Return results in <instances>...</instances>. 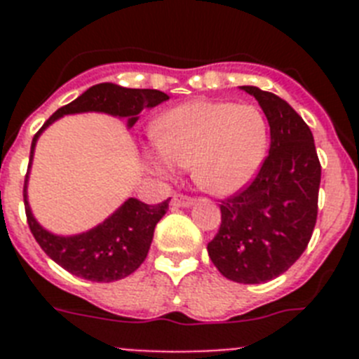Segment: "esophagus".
Listing matches in <instances>:
<instances>
[{
  "mask_svg": "<svg viewBox=\"0 0 359 359\" xmlns=\"http://www.w3.org/2000/svg\"><path fill=\"white\" fill-rule=\"evenodd\" d=\"M194 205V198H189V196H182L176 194L172 198V207L176 208H189Z\"/></svg>",
  "mask_w": 359,
  "mask_h": 359,
  "instance_id": "34e87169",
  "label": "esophagus"
}]
</instances>
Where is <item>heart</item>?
Here are the masks:
<instances>
[{
  "label": "heart",
  "instance_id": "heart-1",
  "mask_svg": "<svg viewBox=\"0 0 359 359\" xmlns=\"http://www.w3.org/2000/svg\"><path fill=\"white\" fill-rule=\"evenodd\" d=\"M158 154L147 163L158 176L172 165L190 167L196 185L214 196H231L261 169L269 142L268 120L250 104L196 98L165 111L154 122Z\"/></svg>",
  "mask_w": 359,
  "mask_h": 359
}]
</instances>
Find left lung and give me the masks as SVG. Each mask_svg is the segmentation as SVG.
Segmentation results:
<instances>
[{"mask_svg":"<svg viewBox=\"0 0 359 359\" xmlns=\"http://www.w3.org/2000/svg\"><path fill=\"white\" fill-rule=\"evenodd\" d=\"M269 123V154L252 185L221 205V226L207 250L221 275L239 284L278 277L307 248L322 167L309 126L280 97L241 86Z\"/></svg>","mask_w":359,"mask_h":359,"instance_id":"obj_1","label":"left lung"}]
</instances>
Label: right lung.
I'll list each match as a JSON object with an SVG mask.
<instances>
[{
    "label": "right lung",
    "instance_id": "add662e5",
    "mask_svg": "<svg viewBox=\"0 0 359 359\" xmlns=\"http://www.w3.org/2000/svg\"><path fill=\"white\" fill-rule=\"evenodd\" d=\"M165 100H169V95L163 91L135 90L102 82L91 86L73 102L59 107L34 136L23 190L28 226L44 253L69 273L91 282H113L136 271L147 257L154 228L169 208L170 198L158 205H145L140 199L128 198L97 226L75 236H57L41 226L28 203V176L39 136L59 118L77 113H106L116 118H126L128 129H131L140 118L142 111L156 107Z\"/></svg>",
    "mask_w": 359,
    "mask_h": 359
}]
</instances>
